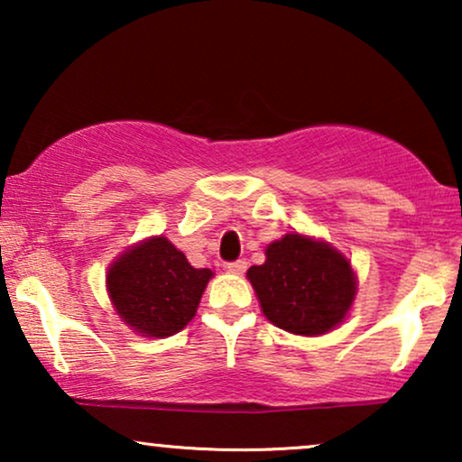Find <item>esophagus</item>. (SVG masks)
I'll return each instance as SVG.
<instances>
[{"instance_id":"1","label":"esophagus","mask_w":462,"mask_h":462,"mask_svg":"<svg viewBox=\"0 0 462 462\" xmlns=\"http://www.w3.org/2000/svg\"><path fill=\"white\" fill-rule=\"evenodd\" d=\"M226 273H233V275H242L245 269H248V263L245 261H236V263H226L225 264Z\"/></svg>"}]
</instances>
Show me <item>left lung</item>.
<instances>
[{
    "label": "left lung",
    "instance_id": "left-lung-1",
    "mask_svg": "<svg viewBox=\"0 0 462 462\" xmlns=\"http://www.w3.org/2000/svg\"><path fill=\"white\" fill-rule=\"evenodd\" d=\"M264 256L245 277L271 324L299 337H321L343 324L357 294V275L343 252L294 231L271 242Z\"/></svg>",
    "mask_w": 462,
    "mask_h": 462
}]
</instances>
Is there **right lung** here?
I'll return each instance as SVG.
<instances>
[{"label": "right lung", "mask_w": 462, "mask_h": 462, "mask_svg": "<svg viewBox=\"0 0 462 462\" xmlns=\"http://www.w3.org/2000/svg\"><path fill=\"white\" fill-rule=\"evenodd\" d=\"M212 269H195L163 236L130 245L106 269V294L119 319L134 334L166 338L198 313Z\"/></svg>", "instance_id": "obj_1"}]
</instances>
